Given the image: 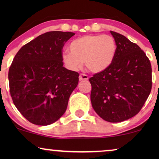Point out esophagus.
<instances>
[{"mask_svg": "<svg viewBox=\"0 0 159 159\" xmlns=\"http://www.w3.org/2000/svg\"><path fill=\"white\" fill-rule=\"evenodd\" d=\"M80 81H84V80H88V76L84 75V74H81L79 77Z\"/></svg>", "mask_w": 159, "mask_h": 159, "instance_id": "34e87169", "label": "esophagus"}]
</instances>
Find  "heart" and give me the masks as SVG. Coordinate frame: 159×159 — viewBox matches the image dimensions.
Instances as JSON below:
<instances>
[{
  "mask_svg": "<svg viewBox=\"0 0 159 159\" xmlns=\"http://www.w3.org/2000/svg\"><path fill=\"white\" fill-rule=\"evenodd\" d=\"M70 52L65 51L62 61L69 70L77 71L84 62L86 69L93 73L105 71L114 61L116 43L110 35L88 34L74 40L69 45Z\"/></svg>",
  "mask_w": 159,
  "mask_h": 159,
  "instance_id": "b5f03b06",
  "label": "heart"
}]
</instances>
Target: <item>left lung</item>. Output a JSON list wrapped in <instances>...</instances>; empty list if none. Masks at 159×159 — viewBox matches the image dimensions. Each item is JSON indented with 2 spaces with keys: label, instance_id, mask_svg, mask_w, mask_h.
Returning a JSON list of instances; mask_svg holds the SVG:
<instances>
[{
  "label": "left lung",
  "instance_id": "1",
  "mask_svg": "<svg viewBox=\"0 0 159 159\" xmlns=\"http://www.w3.org/2000/svg\"><path fill=\"white\" fill-rule=\"evenodd\" d=\"M116 43L111 65L90 77V100L98 115L121 122L138 114L151 93L152 69L145 52L122 34L111 31Z\"/></svg>",
  "mask_w": 159,
  "mask_h": 159
}]
</instances>
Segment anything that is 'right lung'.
<instances>
[{"instance_id": "right-lung-1", "label": "right lung", "mask_w": 159, "mask_h": 159, "mask_svg": "<svg viewBox=\"0 0 159 159\" xmlns=\"http://www.w3.org/2000/svg\"><path fill=\"white\" fill-rule=\"evenodd\" d=\"M75 34L45 32L21 47L13 60L8 71L11 96L19 111L34 125H51L66 111L80 75L63 66L62 49Z\"/></svg>"}]
</instances>
